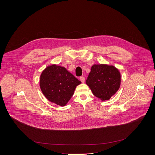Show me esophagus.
Returning a JSON list of instances; mask_svg holds the SVG:
<instances>
[{
	"label": "esophagus",
	"instance_id": "obj_1",
	"mask_svg": "<svg viewBox=\"0 0 155 155\" xmlns=\"http://www.w3.org/2000/svg\"><path fill=\"white\" fill-rule=\"evenodd\" d=\"M79 79H80V81H81L82 83H84V82H85V77L81 76V77H80Z\"/></svg>",
	"mask_w": 155,
	"mask_h": 155
}]
</instances>
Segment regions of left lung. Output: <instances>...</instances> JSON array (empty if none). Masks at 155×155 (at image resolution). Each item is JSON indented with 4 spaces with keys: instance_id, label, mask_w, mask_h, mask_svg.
<instances>
[{
    "instance_id": "1",
    "label": "left lung",
    "mask_w": 155,
    "mask_h": 155,
    "mask_svg": "<svg viewBox=\"0 0 155 155\" xmlns=\"http://www.w3.org/2000/svg\"><path fill=\"white\" fill-rule=\"evenodd\" d=\"M120 82V73L117 68L100 64L91 67L86 84L95 97L106 101L118 91Z\"/></svg>"
}]
</instances>
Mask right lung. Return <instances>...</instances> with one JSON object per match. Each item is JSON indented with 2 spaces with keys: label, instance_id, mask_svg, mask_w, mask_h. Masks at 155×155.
Segmentation results:
<instances>
[{
  "label": "right lung",
  "instance_id": "1",
  "mask_svg": "<svg viewBox=\"0 0 155 155\" xmlns=\"http://www.w3.org/2000/svg\"><path fill=\"white\" fill-rule=\"evenodd\" d=\"M81 82L66 68L52 64L46 67L40 77V88L51 102L65 106Z\"/></svg>",
  "mask_w": 155,
  "mask_h": 155
}]
</instances>
